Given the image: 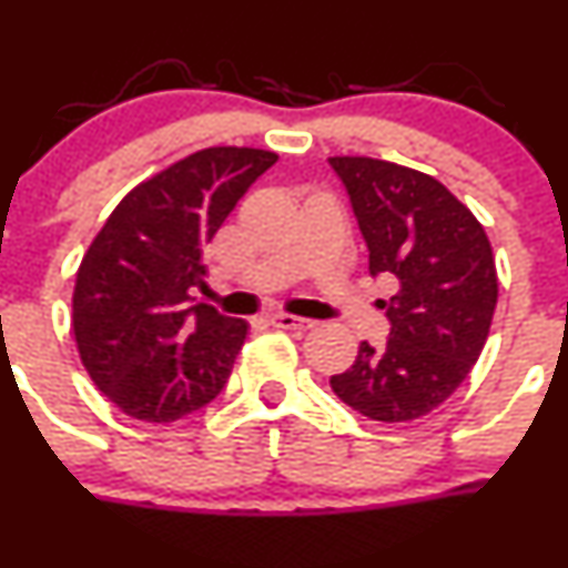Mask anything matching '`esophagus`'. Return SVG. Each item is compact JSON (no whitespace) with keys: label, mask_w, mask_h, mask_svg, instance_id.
<instances>
[{"label":"esophagus","mask_w":568,"mask_h":568,"mask_svg":"<svg viewBox=\"0 0 568 568\" xmlns=\"http://www.w3.org/2000/svg\"><path fill=\"white\" fill-rule=\"evenodd\" d=\"M267 323L276 325V328H284V331H308V328H314L312 320L295 317V314H273V317H267Z\"/></svg>","instance_id":"1"}]
</instances>
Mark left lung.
I'll return each instance as SVG.
<instances>
[{
    "mask_svg": "<svg viewBox=\"0 0 568 568\" xmlns=\"http://www.w3.org/2000/svg\"><path fill=\"white\" fill-rule=\"evenodd\" d=\"M345 184L369 273L392 276L381 301L389 339L358 345L331 375L342 403L378 423L425 417L467 381L497 306V267L477 217L428 173L373 156H328Z\"/></svg>",
    "mask_w": 568,
    "mask_h": 568,
    "instance_id": "left-lung-1",
    "label": "left lung"
}]
</instances>
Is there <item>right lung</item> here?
Wrapping results in <instances>:
<instances>
[{"mask_svg":"<svg viewBox=\"0 0 568 568\" xmlns=\"http://www.w3.org/2000/svg\"><path fill=\"white\" fill-rule=\"evenodd\" d=\"M273 151L215 145L138 184L82 256L74 336L101 395L143 423H173L215 400L248 323L195 303L204 248Z\"/></svg>","mask_w":568,"mask_h":568,"instance_id":"1","label":"right lung"}]
</instances>
